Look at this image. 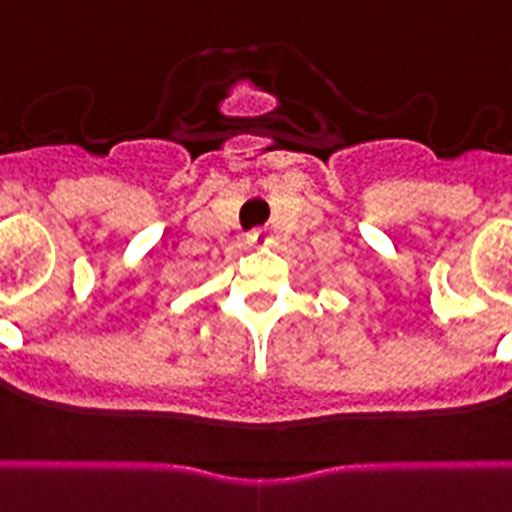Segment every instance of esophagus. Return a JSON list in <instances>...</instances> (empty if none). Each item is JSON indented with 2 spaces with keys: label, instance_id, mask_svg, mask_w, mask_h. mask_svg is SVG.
<instances>
[{
  "label": "esophagus",
  "instance_id": "esophagus-1",
  "mask_svg": "<svg viewBox=\"0 0 512 512\" xmlns=\"http://www.w3.org/2000/svg\"><path fill=\"white\" fill-rule=\"evenodd\" d=\"M268 234H265V229H252L250 234H247V244H252V247H262V244H268Z\"/></svg>",
  "mask_w": 512,
  "mask_h": 512
}]
</instances>
